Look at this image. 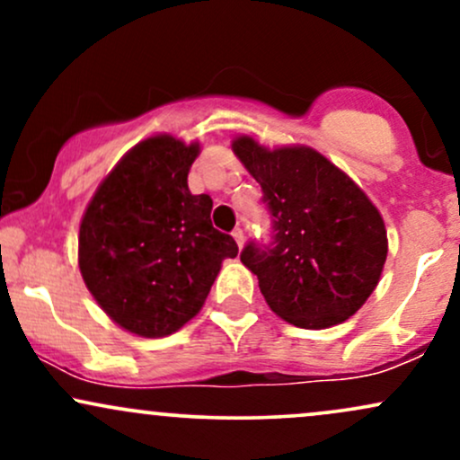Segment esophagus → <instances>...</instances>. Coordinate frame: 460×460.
<instances>
[{
    "mask_svg": "<svg viewBox=\"0 0 460 460\" xmlns=\"http://www.w3.org/2000/svg\"><path fill=\"white\" fill-rule=\"evenodd\" d=\"M231 235H234V240L237 242V246H244V231H242V229H234V234H231Z\"/></svg>",
    "mask_w": 460,
    "mask_h": 460,
    "instance_id": "1",
    "label": "esophagus"
}]
</instances>
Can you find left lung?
<instances>
[{"label":"left lung","mask_w":460,"mask_h":460,"mask_svg":"<svg viewBox=\"0 0 460 460\" xmlns=\"http://www.w3.org/2000/svg\"><path fill=\"white\" fill-rule=\"evenodd\" d=\"M234 153L261 186L272 242L240 260L279 318L326 329L355 315L387 260L385 223L361 188L309 146L266 149L242 136Z\"/></svg>","instance_id":"obj_1"}]
</instances>
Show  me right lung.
Wrapping results in <instances>:
<instances>
[{"label":"right lung","instance_id":"add662e5","mask_svg":"<svg viewBox=\"0 0 460 460\" xmlns=\"http://www.w3.org/2000/svg\"><path fill=\"white\" fill-rule=\"evenodd\" d=\"M199 145L138 142L97 188L79 225V270L105 314L140 337L181 329L203 307L223 260L237 255L214 229L212 199L188 190Z\"/></svg>","mask_w":460,"mask_h":460}]
</instances>
